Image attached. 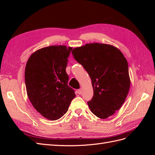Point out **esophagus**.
<instances>
[{"label": "esophagus", "instance_id": "esophagus-1", "mask_svg": "<svg viewBox=\"0 0 155 155\" xmlns=\"http://www.w3.org/2000/svg\"><path fill=\"white\" fill-rule=\"evenodd\" d=\"M77 92H78V94H79V95L81 94H82V90H81V89H78Z\"/></svg>", "mask_w": 155, "mask_h": 155}]
</instances>
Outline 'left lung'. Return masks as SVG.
Here are the masks:
<instances>
[{"label":"left lung","instance_id":"8db88e82","mask_svg":"<svg viewBox=\"0 0 155 155\" xmlns=\"http://www.w3.org/2000/svg\"><path fill=\"white\" fill-rule=\"evenodd\" d=\"M72 54L92 80L94 95L87 102L91 112L107 118L120 109L128 94L127 61L118 48L102 43L87 44L73 49Z\"/></svg>","mask_w":155,"mask_h":155}]
</instances>
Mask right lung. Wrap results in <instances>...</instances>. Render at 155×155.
Here are the masks:
<instances>
[{
	"instance_id": "obj_1",
	"label": "right lung",
	"mask_w": 155,
	"mask_h": 155,
	"mask_svg": "<svg viewBox=\"0 0 155 155\" xmlns=\"http://www.w3.org/2000/svg\"><path fill=\"white\" fill-rule=\"evenodd\" d=\"M72 48L62 45L43 48L31 54L26 65L28 96L36 110L50 120L61 118L76 96L68 85L66 72Z\"/></svg>"
}]
</instances>
